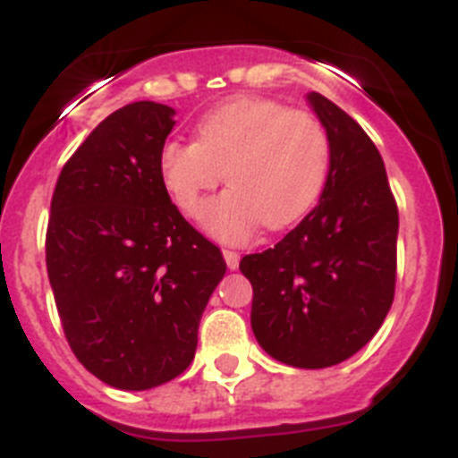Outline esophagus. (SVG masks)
I'll use <instances>...</instances> for the list:
<instances>
[{"mask_svg":"<svg viewBox=\"0 0 458 458\" xmlns=\"http://www.w3.org/2000/svg\"><path fill=\"white\" fill-rule=\"evenodd\" d=\"M222 254H225L226 268H229V270H236L238 264H241V254L233 252V250H222Z\"/></svg>","mask_w":458,"mask_h":458,"instance_id":"obj_1","label":"esophagus"}]
</instances>
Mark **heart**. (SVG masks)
<instances>
[{
	"instance_id": "b5f03b06",
	"label": "heart",
	"mask_w": 458,
	"mask_h": 458,
	"mask_svg": "<svg viewBox=\"0 0 458 458\" xmlns=\"http://www.w3.org/2000/svg\"><path fill=\"white\" fill-rule=\"evenodd\" d=\"M330 157V135L314 114L238 98L201 116L197 141H167L157 167L174 204L192 217L226 174L232 188L206 206L201 225L220 241L242 242L259 225L275 232L301 220L321 197Z\"/></svg>"
}]
</instances>
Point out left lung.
Returning <instances> with one entry per match:
<instances>
[{
	"label": "left lung",
	"instance_id": "obj_1",
	"mask_svg": "<svg viewBox=\"0 0 458 458\" xmlns=\"http://www.w3.org/2000/svg\"><path fill=\"white\" fill-rule=\"evenodd\" d=\"M333 157L321 201L275 248L241 259L261 349L301 369L358 353L394 301L399 210L378 148L360 123L310 93Z\"/></svg>",
	"mask_w": 458,
	"mask_h": 458
}]
</instances>
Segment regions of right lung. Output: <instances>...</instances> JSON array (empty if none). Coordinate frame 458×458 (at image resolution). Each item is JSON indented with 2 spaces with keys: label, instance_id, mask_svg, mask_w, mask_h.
<instances>
[{
  "label": "right lung",
  "instance_id": "1",
  "mask_svg": "<svg viewBox=\"0 0 458 458\" xmlns=\"http://www.w3.org/2000/svg\"><path fill=\"white\" fill-rule=\"evenodd\" d=\"M172 116L151 100L112 112L52 194L46 264L64 335L84 369L119 390H151L188 369L226 270L160 179Z\"/></svg>",
  "mask_w": 458,
  "mask_h": 458
}]
</instances>
